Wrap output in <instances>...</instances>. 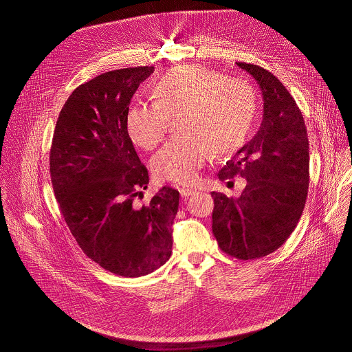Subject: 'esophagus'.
<instances>
[{
    "label": "esophagus",
    "mask_w": 352,
    "mask_h": 352,
    "mask_svg": "<svg viewBox=\"0 0 352 352\" xmlns=\"http://www.w3.org/2000/svg\"><path fill=\"white\" fill-rule=\"evenodd\" d=\"M179 192H180V195L183 198H188L192 194H195V190L194 188H188V187H182V188H179Z\"/></svg>",
    "instance_id": "esophagus-1"
}]
</instances>
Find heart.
<instances>
[{
    "mask_svg": "<svg viewBox=\"0 0 352 352\" xmlns=\"http://www.w3.org/2000/svg\"><path fill=\"white\" fill-rule=\"evenodd\" d=\"M153 104L133 106L126 132L140 148L153 150L176 118L179 132L153 158L161 180L190 184L210 153L227 155L248 138L257 113V92L245 80L228 78L199 65H182L157 77L150 88Z\"/></svg>",
    "mask_w": 352,
    "mask_h": 352,
    "instance_id": "b5f03b06",
    "label": "heart"
}]
</instances>
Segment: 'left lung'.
Returning a JSON list of instances; mask_svg holds the SVG:
<instances>
[{"label": "left lung", "mask_w": 352, "mask_h": 352, "mask_svg": "<svg viewBox=\"0 0 352 352\" xmlns=\"http://www.w3.org/2000/svg\"><path fill=\"white\" fill-rule=\"evenodd\" d=\"M236 66L261 89L263 121L217 173L223 182L241 176L246 186L238 198L210 192L212 231L223 252L254 260L282 246L298 223L309 184L308 136L300 109L275 76L256 65Z\"/></svg>", "instance_id": "left-lung-1"}]
</instances>
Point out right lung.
<instances>
[{
    "label": "right lung",
    "mask_w": 352,
    "mask_h": 352,
    "mask_svg": "<svg viewBox=\"0 0 352 352\" xmlns=\"http://www.w3.org/2000/svg\"><path fill=\"white\" fill-rule=\"evenodd\" d=\"M153 66L109 72L66 100L54 132L50 165L60 212L84 253L126 278L147 275L172 254L179 191L162 187L135 204L148 184L125 117Z\"/></svg>",
    "instance_id": "add662e5"
}]
</instances>
